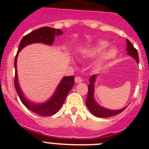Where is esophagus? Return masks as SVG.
<instances>
[{"label": "esophagus", "instance_id": "34e87169", "mask_svg": "<svg viewBox=\"0 0 149 149\" xmlns=\"http://www.w3.org/2000/svg\"><path fill=\"white\" fill-rule=\"evenodd\" d=\"M74 81H75L76 83H81V82H82L83 81V79L81 78V77H76L75 78H74Z\"/></svg>", "mask_w": 149, "mask_h": 149}]
</instances>
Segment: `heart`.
Segmentation results:
<instances>
[{"instance_id":"1","label":"heart","mask_w":149,"mask_h":149,"mask_svg":"<svg viewBox=\"0 0 149 149\" xmlns=\"http://www.w3.org/2000/svg\"><path fill=\"white\" fill-rule=\"evenodd\" d=\"M109 45H110V43L107 41L99 40L93 45L85 48L84 50V54L86 56H89V57L95 56L101 53V51L106 49L109 46ZM117 54H118V49H117L116 47L113 46L101 54L100 60L101 61H107V60H113L117 56Z\"/></svg>"}]
</instances>
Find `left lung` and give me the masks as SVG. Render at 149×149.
Listing matches in <instances>:
<instances>
[{"label":"left lung","instance_id":"1","mask_svg":"<svg viewBox=\"0 0 149 149\" xmlns=\"http://www.w3.org/2000/svg\"><path fill=\"white\" fill-rule=\"evenodd\" d=\"M127 46H126V51L127 52V54L132 56L134 60H136V63H139V56H138L137 51L136 48H134L132 43L128 40L126 39ZM98 74H94L91 76L89 78V84L88 86V94L87 98L86 100V104L89 109V112L93 114V116L98 118H108V117L114 116L120 113H122L127 107H125L120 110H110V109L105 108L104 107L101 106L97 103L94 98L95 93V83L96 81V77Z\"/></svg>","mask_w":149,"mask_h":149}]
</instances>
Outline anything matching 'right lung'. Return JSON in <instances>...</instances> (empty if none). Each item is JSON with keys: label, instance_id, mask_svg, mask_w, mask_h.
<instances>
[{"label": "right lung", "instance_id": "1", "mask_svg": "<svg viewBox=\"0 0 149 149\" xmlns=\"http://www.w3.org/2000/svg\"><path fill=\"white\" fill-rule=\"evenodd\" d=\"M63 33V31L59 29L51 28L48 27H40L37 30H33L22 38L20 44L18 45V52L15 56L14 66H15V87L17 94L22 104L28 110L41 116H53L60 110L66 98L67 95L73 87L74 77V76L63 77L60 82L59 83L55 92L49 99L42 103H35L27 99V97L24 95V93L19 86L18 72H17V59H18L19 52L27 45L34 44V43H42L48 45H51L54 42L55 36L61 35Z\"/></svg>", "mask_w": 149, "mask_h": 149}]
</instances>
